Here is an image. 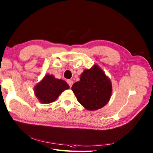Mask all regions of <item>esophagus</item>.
I'll return each mask as SVG.
<instances>
[{
	"label": "esophagus",
	"mask_w": 153,
	"mask_h": 153,
	"mask_svg": "<svg viewBox=\"0 0 153 153\" xmlns=\"http://www.w3.org/2000/svg\"><path fill=\"white\" fill-rule=\"evenodd\" d=\"M67 83H68L69 86H70V88L72 86V85H73V81H72V80H67Z\"/></svg>",
	"instance_id": "obj_1"
}]
</instances>
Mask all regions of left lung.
I'll use <instances>...</instances> for the list:
<instances>
[{
  "mask_svg": "<svg viewBox=\"0 0 153 153\" xmlns=\"http://www.w3.org/2000/svg\"><path fill=\"white\" fill-rule=\"evenodd\" d=\"M72 91L78 102L86 109L95 111L101 108L109 101L112 94V84L100 67L95 64L85 69L79 82L74 83Z\"/></svg>",
  "mask_w": 153,
  "mask_h": 153,
  "instance_id": "left-lung-1",
  "label": "left lung"
}]
</instances>
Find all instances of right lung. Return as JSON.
<instances>
[{
    "instance_id": "1",
    "label": "right lung",
    "mask_w": 153,
    "mask_h": 153,
    "mask_svg": "<svg viewBox=\"0 0 153 153\" xmlns=\"http://www.w3.org/2000/svg\"><path fill=\"white\" fill-rule=\"evenodd\" d=\"M69 88L67 83L63 79L55 78L53 75L46 74L33 89L34 94L42 104H48L57 99L64 90Z\"/></svg>"
}]
</instances>
